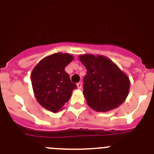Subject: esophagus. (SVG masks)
I'll return each instance as SVG.
<instances>
[{"label":"esophagus","mask_w":154,"mask_h":154,"mask_svg":"<svg viewBox=\"0 0 154 154\" xmlns=\"http://www.w3.org/2000/svg\"><path fill=\"white\" fill-rule=\"evenodd\" d=\"M77 87H78V89H81L82 86H83V84H82V82H79V83H77Z\"/></svg>","instance_id":"esophagus-1"}]
</instances>
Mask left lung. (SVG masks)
<instances>
[{
  "label": "left lung",
  "instance_id": "1",
  "mask_svg": "<svg viewBox=\"0 0 154 154\" xmlns=\"http://www.w3.org/2000/svg\"><path fill=\"white\" fill-rule=\"evenodd\" d=\"M79 59L87 68L84 95L88 106L97 112L119 107L128 95L130 80L114 62L103 55L82 54Z\"/></svg>",
  "mask_w": 154,
  "mask_h": 154
}]
</instances>
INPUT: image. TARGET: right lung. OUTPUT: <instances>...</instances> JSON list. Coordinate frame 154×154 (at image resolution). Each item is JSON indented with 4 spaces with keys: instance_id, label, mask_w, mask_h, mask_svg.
I'll return each mask as SVG.
<instances>
[{
    "instance_id": "1",
    "label": "right lung",
    "mask_w": 154,
    "mask_h": 154,
    "mask_svg": "<svg viewBox=\"0 0 154 154\" xmlns=\"http://www.w3.org/2000/svg\"><path fill=\"white\" fill-rule=\"evenodd\" d=\"M73 59L67 53H55L41 60L32 71V86L37 101L52 112L63 109L73 90L77 88L64 70Z\"/></svg>"
}]
</instances>
